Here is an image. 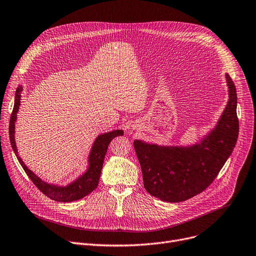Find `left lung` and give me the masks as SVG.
<instances>
[{"label":"left lung","mask_w":256,"mask_h":256,"mask_svg":"<svg viewBox=\"0 0 256 256\" xmlns=\"http://www.w3.org/2000/svg\"><path fill=\"white\" fill-rule=\"evenodd\" d=\"M230 100L216 126L199 144L160 146L134 141L145 190L167 202H182L204 191L232 154L238 136L236 90L226 74Z\"/></svg>","instance_id":"8db88e82"}]
</instances>
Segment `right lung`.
Instances as JSON below:
<instances>
[{
	"mask_svg": "<svg viewBox=\"0 0 256 256\" xmlns=\"http://www.w3.org/2000/svg\"><path fill=\"white\" fill-rule=\"evenodd\" d=\"M22 90V86H18L16 93V100H14V106H13V111L10 117L9 122V138L10 143L14 152L20 164L24 168L26 176L30 178V180L33 182V184L42 191L46 196L48 198L58 201V202H72V201L78 200L90 194L93 190L96 189L98 184V180L100 178L102 168L104 164V156L108 150V146H109L110 142L117 136H122L124 130H116L110 132H106L100 135L96 140L94 141L92 148L89 154V166L87 171L80 176L78 180H76L74 182L67 184L65 186H59L55 184H50L42 180L36 176L35 174L29 170V168L24 165L22 160L20 158L16 150V140H14V124L16 121V114L18 112V108L20 104V92Z\"/></svg>",
	"mask_w": 256,
	"mask_h": 256,
	"instance_id": "obj_1",
	"label": "right lung"
}]
</instances>
